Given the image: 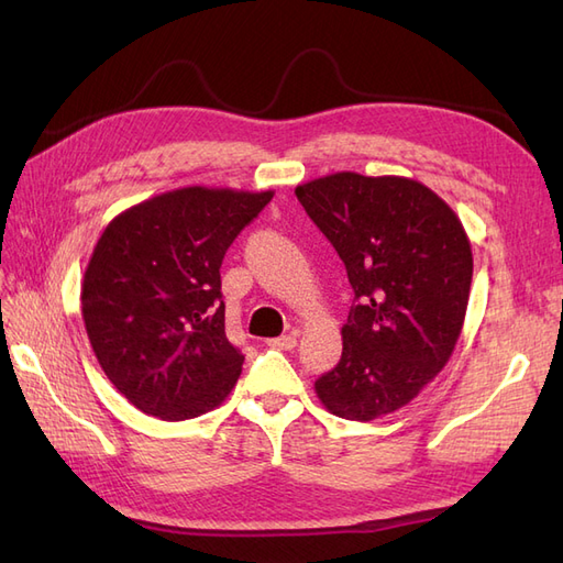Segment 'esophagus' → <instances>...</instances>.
Masks as SVG:
<instances>
[{
  "label": "esophagus",
  "instance_id": "1",
  "mask_svg": "<svg viewBox=\"0 0 563 563\" xmlns=\"http://www.w3.org/2000/svg\"><path fill=\"white\" fill-rule=\"evenodd\" d=\"M267 345L275 350H294L298 345V340L296 335H279V338H269Z\"/></svg>",
  "mask_w": 563,
  "mask_h": 563
}]
</instances>
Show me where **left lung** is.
<instances>
[{"label":"left lung","instance_id":"8db88e82","mask_svg":"<svg viewBox=\"0 0 563 563\" xmlns=\"http://www.w3.org/2000/svg\"><path fill=\"white\" fill-rule=\"evenodd\" d=\"M302 209L345 263L354 302L343 356L314 383L338 418L395 413L446 366L463 331L472 246L428 185L340 172L296 187Z\"/></svg>","mask_w":563,"mask_h":563}]
</instances>
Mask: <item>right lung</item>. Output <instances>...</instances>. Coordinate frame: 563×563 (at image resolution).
Returning <instances> with one entry per match:
<instances>
[{
  "label": "right lung",
  "instance_id": "right-lung-1",
  "mask_svg": "<svg viewBox=\"0 0 563 563\" xmlns=\"http://www.w3.org/2000/svg\"><path fill=\"white\" fill-rule=\"evenodd\" d=\"M275 192L180 187L114 216L81 284L100 368L139 408L187 420L225 401L244 354L225 335L220 265Z\"/></svg>",
  "mask_w": 563,
  "mask_h": 563
}]
</instances>
